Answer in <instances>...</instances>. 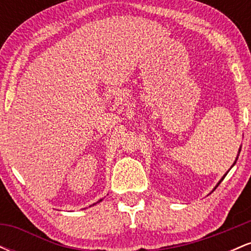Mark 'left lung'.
Listing matches in <instances>:
<instances>
[{"label":"left lung","mask_w":251,"mask_h":251,"mask_svg":"<svg viewBox=\"0 0 251 251\" xmlns=\"http://www.w3.org/2000/svg\"><path fill=\"white\" fill-rule=\"evenodd\" d=\"M240 151H241V149H240ZM236 160H237V159H236ZM236 160H235V163H236ZM235 163H234V164H235ZM226 176H224V177H226ZM224 177H223V178H222V180H223V179H224ZM220 183H221V181H220ZM220 183H218V184H220Z\"/></svg>","instance_id":"1"}]
</instances>
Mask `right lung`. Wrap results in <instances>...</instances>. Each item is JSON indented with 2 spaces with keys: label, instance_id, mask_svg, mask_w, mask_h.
<instances>
[{
  "label": "right lung",
  "instance_id": "1",
  "mask_svg": "<svg viewBox=\"0 0 251 251\" xmlns=\"http://www.w3.org/2000/svg\"><path fill=\"white\" fill-rule=\"evenodd\" d=\"M101 201V200H100V201Z\"/></svg>",
  "mask_w": 251,
  "mask_h": 251
}]
</instances>
